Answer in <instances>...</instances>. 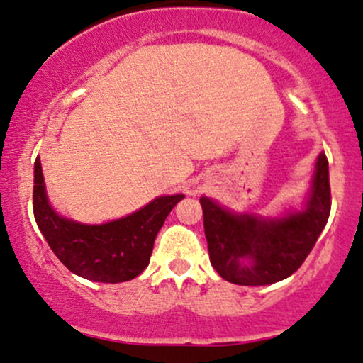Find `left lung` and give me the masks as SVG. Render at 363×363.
Listing matches in <instances>:
<instances>
[{
  "mask_svg": "<svg viewBox=\"0 0 363 363\" xmlns=\"http://www.w3.org/2000/svg\"><path fill=\"white\" fill-rule=\"evenodd\" d=\"M200 203L210 262L220 277L240 286L274 284L300 269L328 224V157H317L305 205L281 217L230 212L208 196Z\"/></svg>",
  "mask_w": 363,
  "mask_h": 363,
  "instance_id": "obj_1",
  "label": "left lung"
}]
</instances>
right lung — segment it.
<instances>
[{
  "mask_svg": "<svg viewBox=\"0 0 363 363\" xmlns=\"http://www.w3.org/2000/svg\"><path fill=\"white\" fill-rule=\"evenodd\" d=\"M184 194L158 196L138 212L105 222L81 224L62 217L48 200L41 160L34 163V217L45 240L70 272L94 282H123L150 264L155 238Z\"/></svg>",
  "mask_w": 363,
  "mask_h": 363,
  "instance_id": "obj_1",
  "label": "right lung"
}]
</instances>
